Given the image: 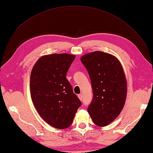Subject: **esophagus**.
Returning <instances> with one entry per match:
<instances>
[{"instance_id":"obj_1","label":"esophagus","mask_w":153,"mask_h":153,"mask_svg":"<svg viewBox=\"0 0 153 153\" xmlns=\"http://www.w3.org/2000/svg\"><path fill=\"white\" fill-rule=\"evenodd\" d=\"M78 98L80 99V100H82V95L81 94H78Z\"/></svg>"}]
</instances>
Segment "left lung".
Returning <instances> with one entry per match:
<instances>
[{
  "label": "left lung",
  "instance_id": "1",
  "mask_svg": "<svg viewBox=\"0 0 153 153\" xmlns=\"http://www.w3.org/2000/svg\"><path fill=\"white\" fill-rule=\"evenodd\" d=\"M80 60L93 91L87 111L96 125L106 126L117 117L126 101L127 83L123 67L114 55L100 51L83 55Z\"/></svg>",
  "mask_w": 153,
  "mask_h": 153
}]
</instances>
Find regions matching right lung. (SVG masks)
Here are the masks:
<instances>
[{"mask_svg": "<svg viewBox=\"0 0 153 153\" xmlns=\"http://www.w3.org/2000/svg\"><path fill=\"white\" fill-rule=\"evenodd\" d=\"M75 58L68 53L43 55L30 73L32 102L44 121L55 128L70 126L82 104L66 77Z\"/></svg>", "mask_w": 153, "mask_h": 153, "instance_id": "add662e5", "label": "right lung"}]
</instances>
